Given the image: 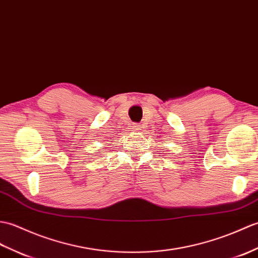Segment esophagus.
<instances>
[{
  "label": "esophagus",
  "mask_w": 258,
  "mask_h": 258,
  "mask_svg": "<svg viewBox=\"0 0 258 258\" xmlns=\"http://www.w3.org/2000/svg\"><path fill=\"white\" fill-rule=\"evenodd\" d=\"M134 130H135V131H138V130H140V129H139L138 125L135 124V125H134Z\"/></svg>",
  "instance_id": "1"
}]
</instances>
